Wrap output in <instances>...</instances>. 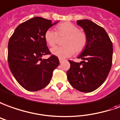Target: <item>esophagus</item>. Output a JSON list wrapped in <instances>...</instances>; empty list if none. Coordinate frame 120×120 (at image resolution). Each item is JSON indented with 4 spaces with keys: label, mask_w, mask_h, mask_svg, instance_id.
Returning <instances> with one entry per match:
<instances>
[{
    "label": "esophagus",
    "mask_w": 120,
    "mask_h": 120,
    "mask_svg": "<svg viewBox=\"0 0 120 120\" xmlns=\"http://www.w3.org/2000/svg\"><path fill=\"white\" fill-rule=\"evenodd\" d=\"M63 61H64V60H63V59H59V62H60V63H62Z\"/></svg>",
    "instance_id": "34e87169"
}]
</instances>
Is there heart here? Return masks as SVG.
Segmentation results:
<instances>
[{
    "instance_id": "1",
    "label": "heart",
    "mask_w": 120,
    "mask_h": 120,
    "mask_svg": "<svg viewBox=\"0 0 120 120\" xmlns=\"http://www.w3.org/2000/svg\"><path fill=\"white\" fill-rule=\"evenodd\" d=\"M58 35L66 36L64 40V47L56 46L51 49L53 55L60 59L69 57L76 52H80L85 48L87 44L86 34L79 30V28L74 24L66 22L59 25L57 27V33L48 29L46 30L44 38L46 43L49 46H55L57 42Z\"/></svg>"
}]
</instances>
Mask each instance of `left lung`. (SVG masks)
<instances>
[{
	"instance_id": "1",
	"label": "left lung",
	"mask_w": 120,
	"mask_h": 120,
	"mask_svg": "<svg viewBox=\"0 0 120 120\" xmlns=\"http://www.w3.org/2000/svg\"><path fill=\"white\" fill-rule=\"evenodd\" d=\"M77 25L84 29L87 41L78 57L83 61H69L67 78L76 90L90 93L99 87L109 75L112 67V43L105 30L93 21L78 20Z\"/></svg>"
}]
</instances>
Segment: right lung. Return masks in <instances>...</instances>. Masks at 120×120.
Here are the masks:
<instances>
[{"label":"right lung","mask_w":120,"mask_h":120,"mask_svg":"<svg viewBox=\"0 0 120 120\" xmlns=\"http://www.w3.org/2000/svg\"><path fill=\"white\" fill-rule=\"evenodd\" d=\"M57 23L34 17L18 25L9 40V67L17 82L28 91H36L47 86L53 71L59 65L54 55L42 59L43 55L50 54L45 33Z\"/></svg>","instance_id":"obj_1"}]
</instances>
